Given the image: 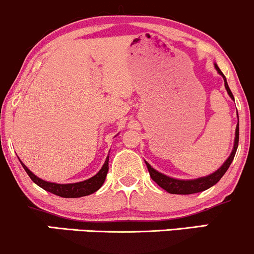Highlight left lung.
I'll use <instances>...</instances> for the list:
<instances>
[{
    "label": "left lung",
    "instance_id": "1",
    "mask_svg": "<svg viewBox=\"0 0 254 254\" xmlns=\"http://www.w3.org/2000/svg\"><path fill=\"white\" fill-rule=\"evenodd\" d=\"M215 68L217 70L221 76L223 77V80H225V88L227 90L228 95L231 96L232 100H234L233 94H232L231 89L227 84V80H226L225 74L221 72L219 66L215 64ZM238 144H239V118H238V126L237 129H235V139H234V146H233V151H232L231 156L227 158L225 163L222 164V166L219 170H216L214 174H211L209 176H205V177H201L197 178V180H189V181H183V180H176V178H171L169 176H165L160 172H158L157 170H154L152 166L146 163V166H147L148 172H150L151 178L159 186L160 188H163L164 190L170 193H177V195H190V193H196V192H201L204 191V190L209 189L210 187L215 186V184L222 178V176L226 174L229 165H231L232 162H233L235 152H237L238 148Z\"/></svg>",
    "mask_w": 254,
    "mask_h": 254
}]
</instances>
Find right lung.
Returning <instances> with one entry per match:
<instances>
[{
	"mask_svg": "<svg viewBox=\"0 0 254 254\" xmlns=\"http://www.w3.org/2000/svg\"><path fill=\"white\" fill-rule=\"evenodd\" d=\"M108 162H109V156L107 157L106 162H104L102 169L97 172L94 177L89 178V180L78 182V183H70V184H57V183H51V182H46L41 178H39L35 176L33 172L29 170L27 166L20 160L21 165L23 166L27 175L29 176V178L34 182L37 186L43 188L46 191L55 193L57 196H61V197L65 198H76V197H82V196H88L90 193H94L97 191L106 180L107 174H108Z\"/></svg>",
	"mask_w": 254,
	"mask_h": 254,
	"instance_id": "1",
	"label": "right lung"
}]
</instances>
